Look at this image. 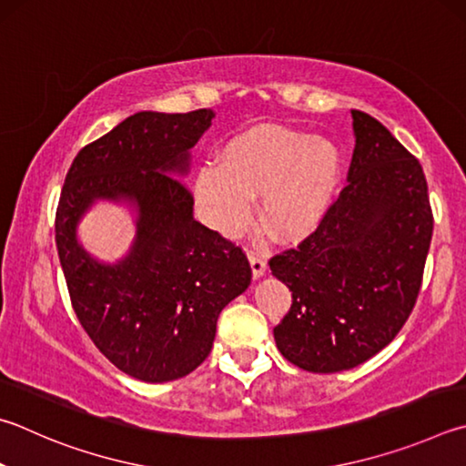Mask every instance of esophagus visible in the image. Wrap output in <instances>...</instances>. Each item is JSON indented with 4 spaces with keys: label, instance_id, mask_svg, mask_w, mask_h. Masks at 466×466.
Masks as SVG:
<instances>
[{
    "label": "esophagus",
    "instance_id": "obj_1",
    "mask_svg": "<svg viewBox=\"0 0 466 466\" xmlns=\"http://www.w3.org/2000/svg\"><path fill=\"white\" fill-rule=\"evenodd\" d=\"M248 260H250L252 275H255V279L265 275V270H267V260H265V257L258 255V252H255V250H250V252H248Z\"/></svg>",
    "mask_w": 466,
    "mask_h": 466
}]
</instances>
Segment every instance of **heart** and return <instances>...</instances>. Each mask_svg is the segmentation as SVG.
Returning a JSON list of instances; mask_svg holds the SVG:
<instances>
[{
	"label": "heart",
	"instance_id": "1",
	"mask_svg": "<svg viewBox=\"0 0 466 466\" xmlns=\"http://www.w3.org/2000/svg\"><path fill=\"white\" fill-rule=\"evenodd\" d=\"M342 173L329 138L283 126H257L228 140L218 167H201L196 196L218 232L236 236L258 199L262 226L281 240L309 234L332 206Z\"/></svg>",
	"mask_w": 466,
	"mask_h": 466
}]
</instances>
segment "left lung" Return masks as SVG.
<instances>
[{"label":"left lung","mask_w":466,"mask_h":466,"mask_svg":"<svg viewBox=\"0 0 466 466\" xmlns=\"http://www.w3.org/2000/svg\"><path fill=\"white\" fill-rule=\"evenodd\" d=\"M346 187L316 232L268 260L291 291L275 326L283 357L309 373H338L375 357L416 306L432 240L420 160L373 116L350 109Z\"/></svg>","instance_id":"left-lung-1"}]
</instances>
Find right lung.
<instances>
[{
    "label": "right lung",
    "instance_id": "right-lung-1",
    "mask_svg": "<svg viewBox=\"0 0 466 466\" xmlns=\"http://www.w3.org/2000/svg\"><path fill=\"white\" fill-rule=\"evenodd\" d=\"M216 114L138 112L79 150L56 208V248L71 303L122 373L165 383L208 359L218 316L250 285L240 247L193 218L181 177ZM97 198L134 205L137 236L122 261L93 259L76 226Z\"/></svg>",
    "mask_w": 466,
    "mask_h": 466
}]
</instances>
